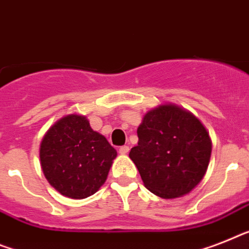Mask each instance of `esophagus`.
Instances as JSON below:
<instances>
[{
    "label": "esophagus",
    "instance_id": "1",
    "mask_svg": "<svg viewBox=\"0 0 249 249\" xmlns=\"http://www.w3.org/2000/svg\"><path fill=\"white\" fill-rule=\"evenodd\" d=\"M128 151H129V147L127 146V145L120 147V154H122V155H126V154H128Z\"/></svg>",
    "mask_w": 249,
    "mask_h": 249
}]
</instances>
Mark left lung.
<instances>
[{
  "mask_svg": "<svg viewBox=\"0 0 249 249\" xmlns=\"http://www.w3.org/2000/svg\"><path fill=\"white\" fill-rule=\"evenodd\" d=\"M129 158L150 192L163 198L190 194L206 173L211 140L194 114L173 104L150 110Z\"/></svg>",
  "mask_w": 249,
  "mask_h": 249,
  "instance_id": "obj_1",
  "label": "left lung"
}]
</instances>
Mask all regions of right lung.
<instances>
[{"label":"right lung","instance_id":"add662e5","mask_svg":"<svg viewBox=\"0 0 249 249\" xmlns=\"http://www.w3.org/2000/svg\"><path fill=\"white\" fill-rule=\"evenodd\" d=\"M117 151L85 117L70 114L53 124L40 143L48 182L70 198H86L104 184Z\"/></svg>","mask_w":249,"mask_h":249}]
</instances>
